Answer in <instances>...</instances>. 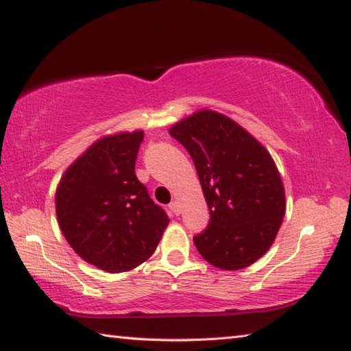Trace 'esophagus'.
Instances as JSON below:
<instances>
[{"instance_id":"esophagus-1","label":"esophagus","mask_w":351,"mask_h":351,"mask_svg":"<svg viewBox=\"0 0 351 351\" xmlns=\"http://www.w3.org/2000/svg\"><path fill=\"white\" fill-rule=\"evenodd\" d=\"M169 209L173 212V215H180V213H181V206H180V203H178V201H173V203H170Z\"/></svg>"}]
</instances>
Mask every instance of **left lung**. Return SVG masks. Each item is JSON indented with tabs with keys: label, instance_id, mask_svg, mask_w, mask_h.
Returning <instances> with one entry per match:
<instances>
[{
	"label": "left lung",
	"instance_id": "1",
	"mask_svg": "<svg viewBox=\"0 0 351 351\" xmlns=\"http://www.w3.org/2000/svg\"><path fill=\"white\" fill-rule=\"evenodd\" d=\"M186 147L210 219L193 243L207 263L237 271L271 247L285 217V187L269 152L232 119L199 110L169 130Z\"/></svg>",
	"mask_w": 351,
	"mask_h": 351
}]
</instances>
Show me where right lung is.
I'll return each instance as SVG.
<instances>
[{
	"mask_svg": "<svg viewBox=\"0 0 351 351\" xmlns=\"http://www.w3.org/2000/svg\"><path fill=\"white\" fill-rule=\"evenodd\" d=\"M144 132L108 134L64 170L56 212L69 246L86 263L117 274L152 257L169 224L134 173Z\"/></svg>",
	"mask_w": 351,
	"mask_h": 351,
	"instance_id": "1",
	"label": "right lung"
}]
</instances>
